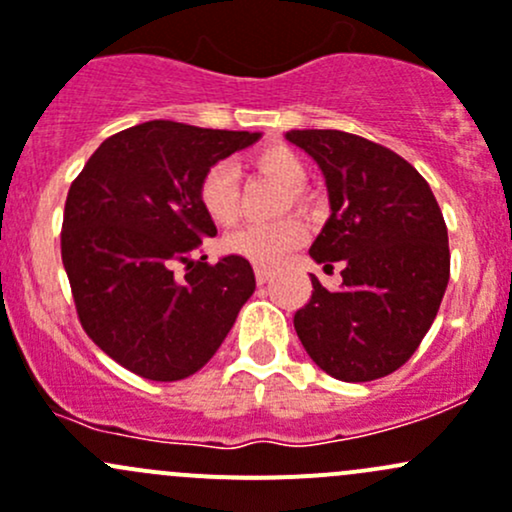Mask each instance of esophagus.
Segmentation results:
<instances>
[{
    "label": "esophagus",
    "mask_w": 512,
    "mask_h": 512,
    "mask_svg": "<svg viewBox=\"0 0 512 512\" xmlns=\"http://www.w3.org/2000/svg\"><path fill=\"white\" fill-rule=\"evenodd\" d=\"M255 277H257V282H260V285H265V282H270L272 270H267V267L257 265V267H255Z\"/></svg>",
    "instance_id": "34e87169"
}]
</instances>
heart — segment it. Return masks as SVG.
Segmentation results:
<instances>
[{
	"mask_svg": "<svg viewBox=\"0 0 512 512\" xmlns=\"http://www.w3.org/2000/svg\"><path fill=\"white\" fill-rule=\"evenodd\" d=\"M252 165L262 175L272 178L287 188V198L294 208H307V195L299 185L307 178L304 160L287 146H270L252 156ZM198 200L208 218L215 225L230 227L240 218V190H237V173L230 163H218L203 175L198 188ZM307 240V227L302 220L285 218L270 225H245L225 237V250L240 255L255 265L272 267L280 265L289 252L297 250Z\"/></svg>",
	"mask_w": 512,
	"mask_h": 512,
	"instance_id": "heart-1",
	"label": "heart"
}]
</instances>
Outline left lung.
I'll list each match as a JSON object with an SVG mask.
<instances>
[{"label": "left lung", "instance_id": "left-lung-1", "mask_svg": "<svg viewBox=\"0 0 512 512\" xmlns=\"http://www.w3.org/2000/svg\"><path fill=\"white\" fill-rule=\"evenodd\" d=\"M317 160L332 215L309 247L342 287L312 277L294 329L314 364L339 381H374L404 366L431 329L451 275L448 230L421 173L344 131H287Z\"/></svg>", "mask_w": 512, "mask_h": 512}]
</instances>
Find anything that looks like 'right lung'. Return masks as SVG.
I'll return each instance as SVG.
<instances>
[{
  "label": "right lung",
  "instance_id": "right-lung-1",
  "mask_svg": "<svg viewBox=\"0 0 512 512\" xmlns=\"http://www.w3.org/2000/svg\"><path fill=\"white\" fill-rule=\"evenodd\" d=\"M260 133L148 121L106 138L66 195L61 260L81 327L151 381L203 369L255 292L240 255L195 260L215 223L198 200L218 160Z\"/></svg>",
  "mask_w": 512,
  "mask_h": 512
}]
</instances>
